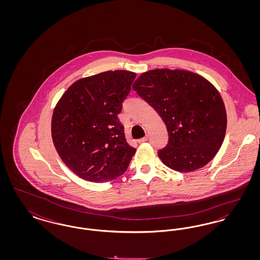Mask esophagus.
<instances>
[{
	"label": "esophagus",
	"instance_id": "1",
	"mask_svg": "<svg viewBox=\"0 0 260 260\" xmlns=\"http://www.w3.org/2000/svg\"><path fill=\"white\" fill-rule=\"evenodd\" d=\"M147 139H148V136H144V137L138 139L137 142H138V143H142V142H144V141H147Z\"/></svg>",
	"mask_w": 260,
	"mask_h": 260
}]
</instances>
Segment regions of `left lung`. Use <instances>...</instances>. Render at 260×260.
Listing matches in <instances>:
<instances>
[{
    "label": "left lung",
    "mask_w": 260,
    "mask_h": 260,
    "mask_svg": "<svg viewBox=\"0 0 260 260\" xmlns=\"http://www.w3.org/2000/svg\"><path fill=\"white\" fill-rule=\"evenodd\" d=\"M133 87L167 126L169 142L158 152L167 167L189 173L213 159L227 116L220 93L207 79L185 70L155 69L140 75Z\"/></svg>",
    "instance_id": "left-lung-1"
}]
</instances>
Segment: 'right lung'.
<instances>
[{"mask_svg":"<svg viewBox=\"0 0 260 260\" xmlns=\"http://www.w3.org/2000/svg\"><path fill=\"white\" fill-rule=\"evenodd\" d=\"M136 77L115 70L83 78L57 102L52 141L63 162L79 177L106 182L126 171L136 149L126 142L118 114Z\"/></svg>","mask_w":260,"mask_h":260,"instance_id":"right-lung-1","label":"right lung"}]
</instances>
